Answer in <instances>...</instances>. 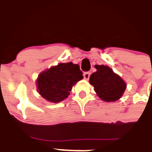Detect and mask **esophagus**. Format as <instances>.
<instances>
[{
	"label": "esophagus",
	"mask_w": 152,
	"mask_h": 152,
	"mask_svg": "<svg viewBox=\"0 0 152 152\" xmlns=\"http://www.w3.org/2000/svg\"><path fill=\"white\" fill-rule=\"evenodd\" d=\"M90 75H91V73H90V72H85V73H83V76H84V79H87V80H88V79H89V77H90Z\"/></svg>",
	"instance_id": "34e87169"
}]
</instances>
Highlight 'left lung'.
Segmentation results:
<instances>
[{"label":"left lung","mask_w":152,"mask_h":152,"mask_svg":"<svg viewBox=\"0 0 152 152\" xmlns=\"http://www.w3.org/2000/svg\"><path fill=\"white\" fill-rule=\"evenodd\" d=\"M95 67L97 71L90 76L89 83L98 96L107 102L120 99L126 88L125 82L109 66L95 65Z\"/></svg>","instance_id":"left-lung-1"}]
</instances>
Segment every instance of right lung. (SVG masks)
Masks as SVG:
<instances>
[{"instance_id": "add662e5", "label": "right lung", "mask_w": 152, "mask_h": 152, "mask_svg": "<svg viewBox=\"0 0 152 152\" xmlns=\"http://www.w3.org/2000/svg\"><path fill=\"white\" fill-rule=\"evenodd\" d=\"M83 79V72L78 64L61 63L39 75L37 88L45 99L58 103L67 98L73 86Z\"/></svg>"}]
</instances>
